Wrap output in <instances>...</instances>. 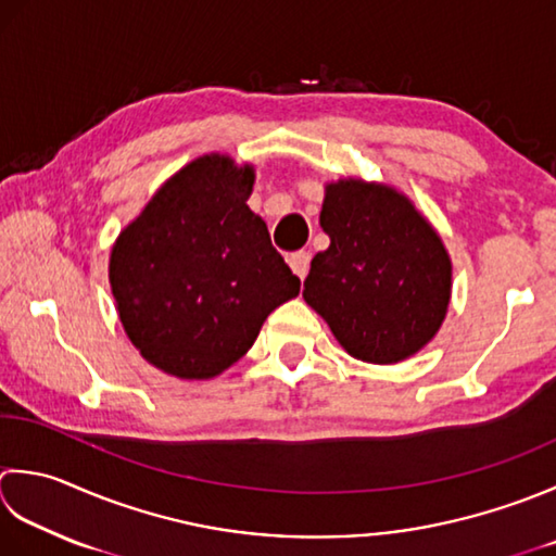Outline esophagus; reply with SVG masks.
<instances>
[{"label": "esophagus", "instance_id": "esophagus-1", "mask_svg": "<svg viewBox=\"0 0 556 556\" xmlns=\"http://www.w3.org/2000/svg\"><path fill=\"white\" fill-rule=\"evenodd\" d=\"M289 265L293 269V275H296L301 281L306 279L308 275V265H311V255L306 253V250H299V253H291L289 255Z\"/></svg>", "mask_w": 556, "mask_h": 556}]
</instances>
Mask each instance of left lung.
I'll return each instance as SVG.
<instances>
[{
	"label": "left lung",
	"instance_id": "obj_1",
	"mask_svg": "<svg viewBox=\"0 0 556 556\" xmlns=\"http://www.w3.org/2000/svg\"><path fill=\"white\" fill-rule=\"evenodd\" d=\"M320 226L330 248L313 257L303 299L342 350L366 364H397L445 320L453 263L441 236L395 185L325 182Z\"/></svg>",
	"mask_w": 556,
	"mask_h": 556
}]
</instances>
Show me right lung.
I'll return each instance as SVG.
<instances>
[{
    "label": "right lung",
    "instance_id": "1",
    "mask_svg": "<svg viewBox=\"0 0 556 556\" xmlns=\"http://www.w3.org/2000/svg\"><path fill=\"white\" fill-rule=\"evenodd\" d=\"M253 185V163L212 151L173 173L115 238V311L129 342L163 374H224L267 315L299 296V277L248 206Z\"/></svg>",
    "mask_w": 556,
    "mask_h": 556
}]
</instances>
